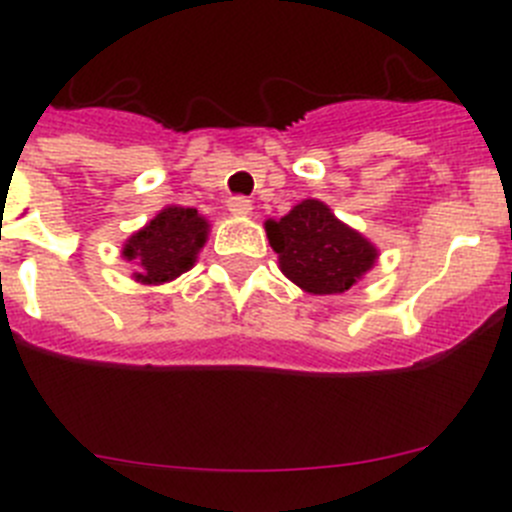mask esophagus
<instances>
[{
  "mask_svg": "<svg viewBox=\"0 0 512 512\" xmlns=\"http://www.w3.org/2000/svg\"><path fill=\"white\" fill-rule=\"evenodd\" d=\"M228 210H230V215H235V217H246L248 212L253 210V205H251V200H246V197H230Z\"/></svg>",
  "mask_w": 512,
  "mask_h": 512,
  "instance_id": "obj_1",
  "label": "esophagus"
}]
</instances>
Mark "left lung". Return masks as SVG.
Listing matches in <instances>:
<instances>
[{
	"mask_svg": "<svg viewBox=\"0 0 512 512\" xmlns=\"http://www.w3.org/2000/svg\"><path fill=\"white\" fill-rule=\"evenodd\" d=\"M264 228L282 274L307 295H343L379 259L377 246L320 200L297 202L279 220L269 217Z\"/></svg>",
	"mask_w": 512,
	"mask_h": 512,
	"instance_id": "obj_1",
	"label": "left lung"
}]
</instances>
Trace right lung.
Masks as SVG:
<instances>
[{"instance_id":"add662e5","label":"right lung","mask_w":512,"mask_h":512,"mask_svg":"<svg viewBox=\"0 0 512 512\" xmlns=\"http://www.w3.org/2000/svg\"><path fill=\"white\" fill-rule=\"evenodd\" d=\"M210 223L194 207L166 205L122 243V259L135 266L140 284H166L197 264L205 248Z\"/></svg>"}]
</instances>
